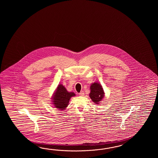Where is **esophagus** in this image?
<instances>
[{"label": "esophagus", "mask_w": 158, "mask_h": 158, "mask_svg": "<svg viewBox=\"0 0 158 158\" xmlns=\"http://www.w3.org/2000/svg\"><path fill=\"white\" fill-rule=\"evenodd\" d=\"M79 95H80V96H84V91H81V92H80V93H79Z\"/></svg>", "instance_id": "1"}]
</instances>
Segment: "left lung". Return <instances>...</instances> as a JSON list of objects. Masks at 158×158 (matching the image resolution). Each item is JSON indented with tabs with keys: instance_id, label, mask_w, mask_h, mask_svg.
<instances>
[{
	"instance_id": "8db88e82",
	"label": "left lung",
	"mask_w": 158,
	"mask_h": 158,
	"mask_svg": "<svg viewBox=\"0 0 158 158\" xmlns=\"http://www.w3.org/2000/svg\"><path fill=\"white\" fill-rule=\"evenodd\" d=\"M89 97L95 104H99L104 97L103 89L101 84L94 82L90 86V93Z\"/></svg>"
}]
</instances>
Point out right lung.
<instances>
[{
    "mask_svg": "<svg viewBox=\"0 0 158 158\" xmlns=\"http://www.w3.org/2000/svg\"><path fill=\"white\" fill-rule=\"evenodd\" d=\"M75 95L74 93L68 92L63 85L59 84L52 98V104L55 107L63 110L67 107L71 98Z\"/></svg>",
    "mask_w": 158,
    "mask_h": 158,
    "instance_id": "right-lung-1",
    "label": "right lung"
}]
</instances>
